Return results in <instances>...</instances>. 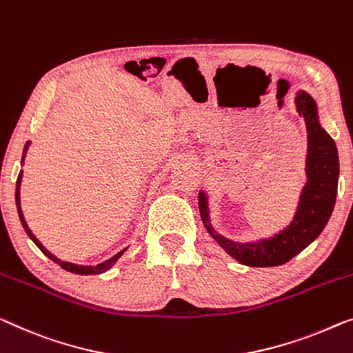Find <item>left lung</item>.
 Here are the masks:
<instances>
[{
    "mask_svg": "<svg viewBox=\"0 0 353 353\" xmlns=\"http://www.w3.org/2000/svg\"><path fill=\"white\" fill-rule=\"evenodd\" d=\"M296 110L304 117L307 130L306 185H304L296 214L287 228L268 239L255 243H236L219 234L210 225L206 193L199 192L198 204L203 223L217 244L236 261L252 268L281 266L319 238L328 223L336 203L339 179V157L334 141L319 122V110L314 98L298 92L294 98Z\"/></svg>",
    "mask_w": 353,
    "mask_h": 353,
    "instance_id": "obj_1",
    "label": "left lung"
}]
</instances>
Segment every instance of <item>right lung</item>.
Wrapping results in <instances>:
<instances>
[{"label":"right lung","mask_w":353,"mask_h":353,"mask_svg":"<svg viewBox=\"0 0 353 353\" xmlns=\"http://www.w3.org/2000/svg\"><path fill=\"white\" fill-rule=\"evenodd\" d=\"M30 144H31V141H28V143L25 144V149H23V157H22V163H23V160H25L26 150H28ZM22 176H23V172L20 171V174H19V177H17V187H15V204H17L19 217H20V222H22V227L25 228L26 234L30 236V239L33 241V243H34L36 245L39 247L42 254H44L46 256H49V259H50L52 261L59 263V265L63 268V270H66V271H70V272H74V274H85V276H88V274H101V272H106L108 270H110V268H112V266L115 265V261H117V260L120 259V256L123 255V252H125L126 249L120 250L117 255H114L112 259H109V260H106V261H103V263H98V265H94V266H85V265H74V263H70V261H63V260H60V259H57V256H55L54 254H50V252L47 250L46 247L39 243L38 238H36V236H34L33 233H31V230L28 228V225H26V222H25V217H23V212H22V208H20V183H22Z\"/></svg>","instance_id":"1"}]
</instances>
